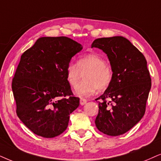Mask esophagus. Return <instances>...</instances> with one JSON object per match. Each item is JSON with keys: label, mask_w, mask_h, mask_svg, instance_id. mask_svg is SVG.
<instances>
[{"label": "esophagus", "mask_w": 161, "mask_h": 161, "mask_svg": "<svg viewBox=\"0 0 161 161\" xmlns=\"http://www.w3.org/2000/svg\"><path fill=\"white\" fill-rule=\"evenodd\" d=\"M79 102H80V105H84L85 104H86L87 99H85L84 98H81L80 100H79Z\"/></svg>", "instance_id": "34e87169"}]
</instances>
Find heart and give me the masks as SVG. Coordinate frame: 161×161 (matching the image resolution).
<instances>
[{
    "label": "heart",
    "mask_w": 161,
    "mask_h": 161,
    "mask_svg": "<svg viewBox=\"0 0 161 161\" xmlns=\"http://www.w3.org/2000/svg\"><path fill=\"white\" fill-rule=\"evenodd\" d=\"M84 72V80L78 85L81 74ZM65 74L67 80L71 87L75 88L78 85L75 92L79 97L90 96L97 90L105 91L113 78L112 70L105 64V61L101 56L93 53L79 56L76 64L69 62L66 67Z\"/></svg>",
    "instance_id": "heart-1"
}]
</instances>
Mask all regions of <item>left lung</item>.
<instances>
[{"mask_svg":"<svg viewBox=\"0 0 161 161\" xmlns=\"http://www.w3.org/2000/svg\"><path fill=\"white\" fill-rule=\"evenodd\" d=\"M91 47L107 54L113 78L99 100L95 124L99 131L118 136L133 128L143 117L152 80L145 56L123 36L97 38Z\"/></svg>","mask_w":161,"mask_h":161,"instance_id":"8db88e82","label":"left lung"}]
</instances>
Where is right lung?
I'll return each instance as SVG.
<instances>
[{
  "label": "right lung",
  "mask_w": 161,
  "mask_h": 161,
  "mask_svg": "<svg viewBox=\"0 0 161 161\" xmlns=\"http://www.w3.org/2000/svg\"><path fill=\"white\" fill-rule=\"evenodd\" d=\"M82 50L70 38L42 37L21 55L12 89L18 117L36 135L52 138L68 127L79 98L74 97L65 69Z\"/></svg>",
  "instance_id": "add662e5"
}]
</instances>
